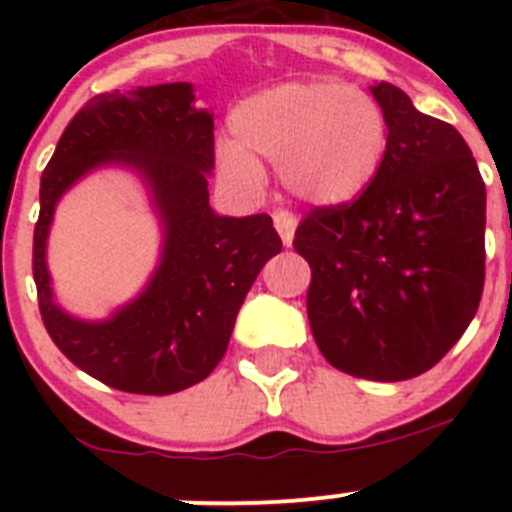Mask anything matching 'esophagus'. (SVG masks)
Segmentation results:
<instances>
[{"label":"esophagus","instance_id":"1","mask_svg":"<svg viewBox=\"0 0 512 512\" xmlns=\"http://www.w3.org/2000/svg\"><path fill=\"white\" fill-rule=\"evenodd\" d=\"M272 220H275V227H277V232H280L282 242H285L287 247L292 245L294 230H297V218H294L289 210H277V213L272 215Z\"/></svg>","mask_w":512,"mask_h":512}]
</instances>
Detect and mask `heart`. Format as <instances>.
<instances>
[{
	"label": "heart",
	"mask_w": 512,
	"mask_h": 512,
	"mask_svg": "<svg viewBox=\"0 0 512 512\" xmlns=\"http://www.w3.org/2000/svg\"><path fill=\"white\" fill-rule=\"evenodd\" d=\"M237 143L218 151L220 173L255 193L262 168L277 163L292 198L332 208L359 198L384 165L389 126L371 96L334 81H294L245 98L232 113Z\"/></svg>",
	"instance_id": "obj_1"
}]
</instances>
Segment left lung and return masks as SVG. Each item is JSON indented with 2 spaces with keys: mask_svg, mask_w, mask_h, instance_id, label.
Returning <instances> with one entry per match:
<instances>
[{
  "mask_svg": "<svg viewBox=\"0 0 512 512\" xmlns=\"http://www.w3.org/2000/svg\"><path fill=\"white\" fill-rule=\"evenodd\" d=\"M389 126L374 183L314 208L294 232L309 262L307 317L334 369L404 381L436 366L476 317L485 282V183L446 121L391 84L371 89Z\"/></svg>",
  "mask_w": 512,
  "mask_h": 512,
  "instance_id": "obj_1",
  "label": "left lung"
}]
</instances>
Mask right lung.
<instances>
[{
	"label": "right lung",
	"mask_w": 512,
	"mask_h": 512,
	"mask_svg": "<svg viewBox=\"0 0 512 512\" xmlns=\"http://www.w3.org/2000/svg\"><path fill=\"white\" fill-rule=\"evenodd\" d=\"M193 101L183 81L98 94L71 118L41 175L32 270L44 327L81 371L128 394H175L210 376L245 294L282 250L270 215L223 218L210 208L213 116ZM106 162L136 167L149 183L164 220V255L131 305L106 323H81L50 299L45 235L60 195Z\"/></svg>",
	"instance_id": "right-lung-1"
}]
</instances>
